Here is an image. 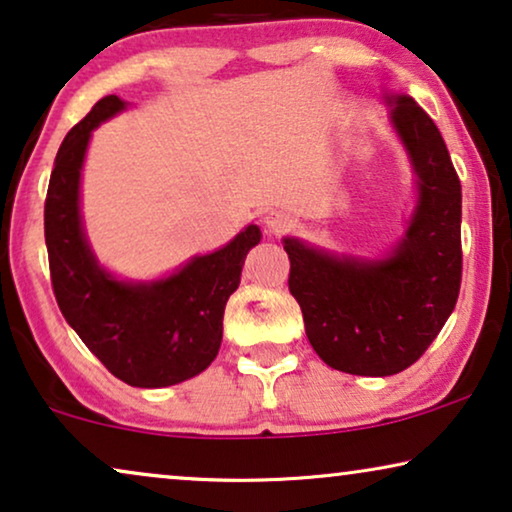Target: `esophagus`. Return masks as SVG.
I'll list each match as a JSON object with an SVG mask.
<instances>
[{
  "mask_svg": "<svg viewBox=\"0 0 512 512\" xmlns=\"http://www.w3.org/2000/svg\"><path fill=\"white\" fill-rule=\"evenodd\" d=\"M263 221H265V226H268L272 235L284 233V230L291 226V219L284 212H268V214H265Z\"/></svg>",
  "mask_w": 512,
  "mask_h": 512,
  "instance_id": "obj_1",
  "label": "esophagus"
}]
</instances>
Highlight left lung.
<instances>
[{
  "mask_svg": "<svg viewBox=\"0 0 512 512\" xmlns=\"http://www.w3.org/2000/svg\"><path fill=\"white\" fill-rule=\"evenodd\" d=\"M391 128L415 172L417 205L380 258L335 254L284 237L289 291L319 359L349 375L387 377L436 340L461 286V184L429 114L410 95L384 93Z\"/></svg>",
  "mask_w": 512,
  "mask_h": 512,
  "instance_id": "8db88e82",
  "label": "left lung"
}]
</instances>
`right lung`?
Segmentation results:
<instances>
[{
    "label": "right lung",
    "mask_w": 512,
    "mask_h": 512,
    "mask_svg": "<svg viewBox=\"0 0 512 512\" xmlns=\"http://www.w3.org/2000/svg\"><path fill=\"white\" fill-rule=\"evenodd\" d=\"M128 102L107 95L67 132L48 181L44 233L53 293L62 317L104 368L130 387H172L216 359L223 310L261 228L249 223L226 247L193 256L153 282L118 279L100 265L83 230L81 172L97 125Z\"/></svg>",
    "instance_id": "obj_1"
}]
</instances>
